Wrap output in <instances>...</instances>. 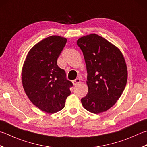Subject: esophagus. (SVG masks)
I'll return each instance as SVG.
<instances>
[{"label":"esophagus","mask_w":147,"mask_h":147,"mask_svg":"<svg viewBox=\"0 0 147 147\" xmlns=\"http://www.w3.org/2000/svg\"><path fill=\"white\" fill-rule=\"evenodd\" d=\"M80 83V78H76V79H75L73 81V83L74 85H78Z\"/></svg>","instance_id":"esophagus-1"}]
</instances>
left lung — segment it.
<instances>
[{
  "label": "left lung",
  "mask_w": 147,
  "mask_h": 147,
  "mask_svg": "<svg viewBox=\"0 0 147 147\" xmlns=\"http://www.w3.org/2000/svg\"><path fill=\"white\" fill-rule=\"evenodd\" d=\"M77 45L87 71L88 91L81 99L82 104L93 113L107 111L120 98L127 83L124 57L117 47L96 34L80 37Z\"/></svg>",
  "instance_id": "1"
}]
</instances>
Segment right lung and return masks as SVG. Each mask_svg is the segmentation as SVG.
Here are the masks:
<instances>
[{"label":"right lung","mask_w":147,"mask_h":147,"mask_svg":"<svg viewBox=\"0 0 147 147\" xmlns=\"http://www.w3.org/2000/svg\"><path fill=\"white\" fill-rule=\"evenodd\" d=\"M67 39L51 36L37 43L26 57L22 71L23 87L28 99L40 110L54 113L62 110L73 83L57 65Z\"/></svg>","instance_id":"1"}]
</instances>
